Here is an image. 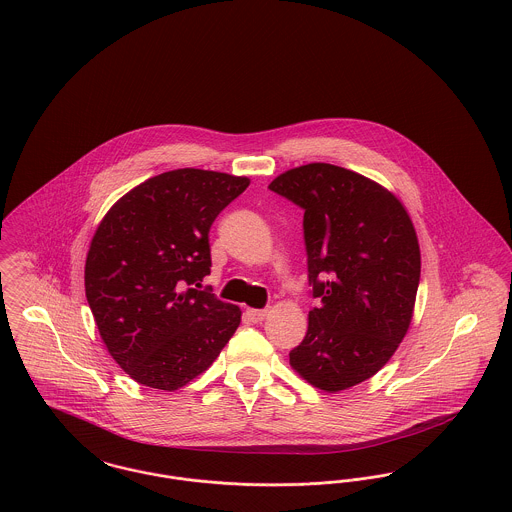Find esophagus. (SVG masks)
I'll return each mask as SVG.
<instances>
[{
  "label": "esophagus",
  "mask_w": 512,
  "mask_h": 512,
  "mask_svg": "<svg viewBox=\"0 0 512 512\" xmlns=\"http://www.w3.org/2000/svg\"><path fill=\"white\" fill-rule=\"evenodd\" d=\"M245 315H247V319H249L251 323H261V321L267 317V311H265V309H247Z\"/></svg>",
  "instance_id": "34e87169"
}]
</instances>
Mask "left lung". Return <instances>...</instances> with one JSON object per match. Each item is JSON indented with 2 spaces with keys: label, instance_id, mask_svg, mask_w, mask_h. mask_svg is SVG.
Masks as SVG:
<instances>
[{
  "label": "left lung",
  "instance_id": "1",
  "mask_svg": "<svg viewBox=\"0 0 512 512\" xmlns=\"http://www.w3.org/2000/svg\"><path fill=\"white\" fill-rule=\"evenodd\" d=\"M269 189L303 209L313 298L292 369L325 392L373 377L414 317L420 243L402 201L358 172L313 162L286 170Z\"/></svg>",
  "mask_w": 512,
  "mask_h": 512
}]
</instances>
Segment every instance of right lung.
Listing matches in <instances>:
<instances>
[{
  "label": "right lung",
  "instance_id": "right-lung-1",
  "mask_svg": "<svg viewBox=\"0 0 512 512\" xmlns=\"http://www.w3.org/2000/svg\"><path fill=\"white\" fill-rule=\"evenodd\" d=\"M247 185L245 176L180 168L139 183L100 220L85 294L110 356L139 385L185 387L240 327L238 305L197 288L211 274V224Z\"/></svg>",
  "mask_w": 512,
  "mask_h": 512
}]
</instances>
